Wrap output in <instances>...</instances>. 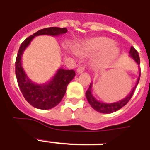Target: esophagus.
Returning <instances> with one entry per match:
<instances>
[{"mask_svg":"<svg viewBox=\"0 0 150 150\" xmlns=\"http://www.w3.org/2000/svg\"><path fill=\"white\" fill-rule=\"evenodd\" d=\"M84 66H79V67L78 68V69H77V72H78L79 74L82 73V72H84Z\"/></svg>","mask_w":150,"mask_h":150,"instance_id":"obj_1","label":"esophagus"}]
</instances>
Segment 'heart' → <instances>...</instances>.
<instances>
[{"label": "heart", "mask_w": 150, "mask_h": 150, "mask_svg": "<svg viewBox=\"0 0 150 150\" xmlns=\"http://www.w3.org/2000/svg\"><path fill=\"white\" fill-rule=\"evenodd\" d=\"M81 54H90L98 53L97 63L108 64L118 55L119 48L112 39L106 37H97L85 41L78 47Z\"/></svg>", "instance_id": "obj_1"}]
</instances>
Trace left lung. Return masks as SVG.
Returning a JSON list of instances; mask_svg holds the SVG:
<instances>
[{"instance_id":"left-lung-1","label":"left lung","mask_w":150,"mask_h":150,"mask_svg":"<svg viewBox=\"0 0 150 150\" xmlns=\"http://www.w3.org/2000/svg\"><path fill=\"white\" fill-rule=\"evenodd\" d=\"M129 55L131 58L134 59L135 62H137V64L138 65V67H140V57H139V54H138V52L135 50V48L134 47H131V49H130L129 51ZM140 70L139 71V77L137 78V82L135 86L133 88L132 91H131V93L127 95L125 98H124L123 100H121L118 102L115 103H103L98 101L97 99L95 98L94 97L92 94V83L90 84L89 88L87 91H86V97H87V100H88V103H90V105L91 106V107L93 108V109H95L96 111L99 112L100 113H112L114 112H116L117 110L120 109L121 108L123 107L124 106H125L126 104L128 103L131 98L132 97L133 94L134 93V90L136 89L137 85L139 83V81H140Z\"/></svg>"}]
</instances>
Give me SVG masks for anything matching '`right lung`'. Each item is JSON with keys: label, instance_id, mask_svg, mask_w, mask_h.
I'll return each instance as SVG.
<instances>
[{"label": "right lung", "instance_id": "add662e5", "mask_svg": "<svg viewBox=\"0 0 150 150\" xmlns=\"http://www.w3.org/2000/svg\"><path fill=\"white\" fill-rule=\"evenodd\" d=\"M67 31L66 28L58 27L43 28L27 38L19 47L16 59V76L23 97L28 103L37 109H50L57 106L64 97L67 85L74 79L75 72L72 69L66 70L60 68L47 83L42 84H35L30 80L22 66V56L23 52L35 36L43 35L58 36L66 33Z\"/></svg>", "mask_w": 150, "mask_h": 150}]
</instances>
